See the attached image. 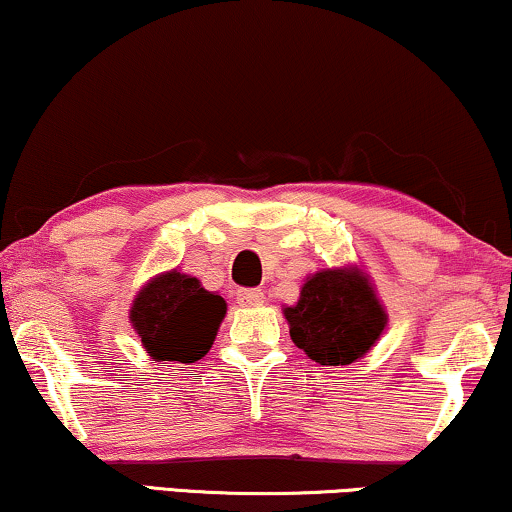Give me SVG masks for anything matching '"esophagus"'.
<instances>
[{"mask_svg": "<svg viewBox=\"0 0 512 512\" xmlns=\"http://www.w3.org/2000/svg\"><path fill=\"white\" fill-rule=\"evenodd\" d=\"M235 296H237V304L242 306H258L263 304V299H266L261 289H237Z\"/></svg>", "mask_w": 512, "mask_h": 512, "instance_id": "1", "label": "esophagus"}]
</instances>
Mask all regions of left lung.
Segmentation results:
<instances>
[{
	"label": "left lung",
	"instance_id": "left-lung-1",
	"mask_svg": "<svg viewBox=\"0 0 512 512\" xmlns=\"http://www.w3.org/2000/svg\"><path fill=\"white\" fill-rule=\"evenodd\" d=\"M289 334L320 365H349L370 351L387 325L380 301L356 270H323L285 308Z\"/></svg>",
	"mask_w": 512,
	"mask_h": 512
}]
</instances>
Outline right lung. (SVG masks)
<instances>
[{
    "label": "right lung",
    "mask_w": 512,
    "mask_h": 512,
    "mask_svg": "<svg viewBox=\"0 0 512 512\" xmlns=\"http://www.w3.org/2000/svg\"><path fill=\"white\" fill-rule=\"evenodd\" d=\"M223 296L178 270L154 277L135 299L130 318L156 361L197 363L211 349L225 315Z\"/></svg>",
    "instance_id": "1"
}]
</instances>
